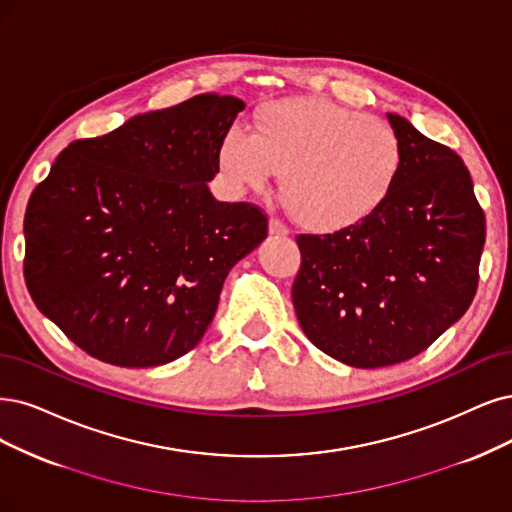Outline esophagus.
Returning a JSON list of instances; mask_svg holds the SVG:
<instances>
[{
  "mask_svg": "<svg viewBox=\"0 0 512 512\" xmlns=\"http://www.w3.org/2000/svg\"><path fill=\"white\" fill-rule=\"evenodd\" d=\"M270 236H274V238H287L289 236V227L282 223L280 219L272 217L270 219Z\"/></svg>",
  "mask_w": 512,
  "mask_h": 512,
  "instance_id": "1",
  "label": "esophagus"
}]
</instances>
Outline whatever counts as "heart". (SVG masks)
<instances>
[{
  "instance_id": "1",
  "label": "heart",
  "mask_w": 512,
  "mask_h": 512,
  "mask_svg": "<svg viewBox=\"0 0 512 512\" xmlns=\"http://www.w3.org/2000/svg\"><path fill=\"white\" fill-rule=\"evenodd\" d=\"M219 170L236 189H266L282 173V198L312 232H339L369 217L399 177L401 145L375 116L327 99H287L257 113V132H225Z\"/></svg>"
}]
</instances>
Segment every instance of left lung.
Instances as JSON below:
<instances>
[{
    "instance_id": "1",
    "label": "left lung",
    "mask_w": 512,
    "mask_h": 512,
    "mask_svg": "<svg viewBox=\"0 0 512 512\" xmlns=\"http://www.w3.org/2000/svg\"><path fill=\"white\" fill-rule=\"evenodd\" d=\"M401 170L356 225L301 234L293 306L310 342L335 361L377 369L424 352L464 316L479 285L485 215L456 151L388 113Z\"/></svg>"
}]
</instances>
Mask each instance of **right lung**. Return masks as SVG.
<instances>
[{"label": "right lung", "mask_w": 512, "mask_h": 512, "mask_svg": "<svg viewBox=\"0 0 512 512\" xmlns=\"http://www.w3.org/2000/svg\"><path fill=\"white\" fill-rule=\"evenodd\" d=\"M244 101L206 92L73 141L33 189L25 280L75 346L118 367H158L198 346L225 276L268 217L219 202L208 181Z\"/></svg>", "instance_id": "1"}]
</instances>
